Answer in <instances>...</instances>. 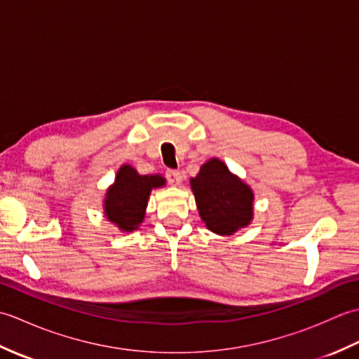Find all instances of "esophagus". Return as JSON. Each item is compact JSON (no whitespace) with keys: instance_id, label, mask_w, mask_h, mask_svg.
I'll use <instances>...</instances> for the list:
<instances>
[{"instance_id":"1","label":"esophagus","mask_w":359,"mask_h":359,"mask_svg":"<svg viewBox=\"0 0 359 359\" xmlns=\"http://www.w3.org/2000/svg\"><path fill=\"white\" fill-rule=\"evenodd\" d=\"M166 179L171 185L177 187V185H180V182H182V174L177 170H168L166 171Z\"/></svg>"}]
</instances>
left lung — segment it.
Masks as SVG:
<instances>
[{
    "instance_id": "obj_1",
    "label": "left lung",
    "mask_w": 359,
    "mask_h": 359,
    "mask_svg": "<svg viewBox=\"0 0 359 359\" xmlns=\"http://www.w3.org/2000/svg\"><path fill=\"white\" fill-rule=\"evenodd\" d=\"M197 210L205 226L219 236H231L251 224L255 193L220 158L205 162L189 179Z\"/></svg>"
}]
</instances>
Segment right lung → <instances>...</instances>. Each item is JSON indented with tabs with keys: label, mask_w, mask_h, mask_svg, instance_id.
<instances>
[{
	"label": "right lung",
	"mask_w": 359,
	"mask_h": 359,
	"mask_svg": "<svg viewBox=\"0 0 359 359\" xmlns=\"http://www.w3.org/2000/svg\"><path fill=\"white\" fill-rule=\"evenodd\" d=\"M166 185L160 174L142 175L135 168L123 163L116 174V180L108 187L103 199V215L121 233L139 230L147 215L151 191Z\"/></svg>",
	"instance_id": "add662e5"
}]
</instances>
